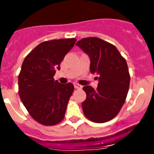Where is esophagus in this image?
I'll list each match as a JSON object with an SVG mask.
<instances>
[{
  "label": "esophagus",
  "instance_id": "esophagus-1",
  "mask_svg": "<svg viewBox=\"0 0 154 154\" xmlns=\"http://www.w3.org/2000/svg\"><path fill=\"white\" fill-rule=\"evenodd\" d=\"M74 88H77V89H80V88H82V86H81V85L79 84V83H75L74 84Z\"/></svg>",
  "mask_w": 154,
  "mask_h": 154
}]
</instances>
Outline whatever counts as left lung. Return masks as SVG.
<instances>
[{
    "label": "left lung",
    "instance_id": "left-lung-1",
    "mask_svg": "<svg viewBox=\"0 0 154 154\" xmlns=\"http://www.w3.org/2000/svg\"><path fill=\"white\" fill-rule=\"evenodd\" d=\"M90 57V72L97 74L95 90L90 86L83 88L86 99L82 103L85 116L95 123L114 119L125 103L130 76L126 60L111 43L97 37H87L76 44Z\"/></svg>",
    "mask_w": 154,
    "mask_h": 154
}]
</instances>
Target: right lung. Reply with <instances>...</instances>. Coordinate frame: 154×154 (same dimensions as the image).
Segmentation results:
<instances>
[{
  "mask_svg": "<svg viewBox=\"0 0 154 154\" xmlns=\"http://www.w3.org/2000/svg\"><path fill=\"white\" fill-rule=\"evenodd\" d=\"M77 39L61 38L43 42L27 54L18 75V94L31 117L45 126L63 120L72 83L61 84L54 79L66 54Z\"/></svg>",
  "mask_w": 154,
  "mask_h": 154,
  "instance_id": "obj_1",
  "label": "right lung"
}]
</instances>
